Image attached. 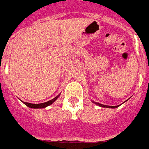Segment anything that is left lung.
Here are the masks:
<instances>
[{"mask_svg":"<svg viewBox=\"0 0 149 149\" xmlns=\"http://www.w3.org/2000/svg\"><path fill=\"white\" fill-rule=\"evenodd\" d=\"M93 102L95 104H96V105L99 106V107H104V108H112V109H115V108H117V107H120V105H118V106H115V107H111V106H107V105H104V104H98V103H96V102H94V101H93Z\"/></svg>","mask_w":149,"mask_h":149,"instance_id":"left-lung-1","label":"left lung"}]
</instances>
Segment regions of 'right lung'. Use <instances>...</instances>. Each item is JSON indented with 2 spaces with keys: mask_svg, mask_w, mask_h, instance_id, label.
<instances>
[{
  "mask_svg": "<svg viewBox=\"0 0 149 149\" xmlns=\"http://www.w3.org/2000/svg\"><path fill=\"white\" fill-rule=\"evenodd\" d=\"M60 95H57L56 97H55L54 98H53L52 100H50V101H47V102H45V103H42V104H31V103H26V102H22L24 103L26 106H27L28 107H29V108H32V109H42V108H45V107H48V106L51 105V104H53V103L54 102V101H56V100L57 99V98H58V96H59Z\"/></svg>",
  "mask_w": 149,
  "mask_h": 149,
  "instance_id": "obj_1",
  "label": "right lung"
}]
</instances>
